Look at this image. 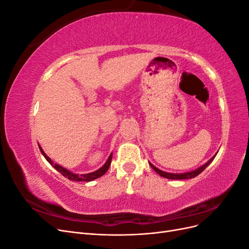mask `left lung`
Returning <instances> with one entry per match:
<instances>
[{
    "mask_svg": "<svg viewBox=\"0 0 249 249\" xmlns=\"http://www.w3.org/2000/svg\"><path fill=\"white\" fill-rule=\"evenodd\" d=\"M215 156H216V155H215ZM215 156L211 158V159H210L206 164H203L202 166H200L199 168L195 169V170H193V171H190V172H185V173H169V172H164V171H162V170H160V169H158L156 166H154V165H153L152 163H149V162H148V163H149V165H150V167H152V168L158 173V175H160V176L163 177V178H169V179H186V178H192L197 177V176L199 175V173H201L203 170H205L206 167H208V165H210V163L214 160Z\"/></svg>",
    "mask_w": 249,
    "mask_h": 249,
    "instance_id": "left-lung-1",
    "label": "left lung"
}]
</instances>
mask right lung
I'll list each match as a JSON object with an SVG mask.
<instances>
[{"instance_id": "add662e5", "label": "right lung", "mask_w": 249, "mask_h": 249, "mask_svg": "<svg viewBox=\"0 0 249 249\" xmlns=\"http://www.w3.org/2000/svg\"><path fill=\"white\" fill-rule=\"evenodd\" d=\"M39 149H40V152H41V154L43 155V157L46 158L47 159V161L52 165L53 167H54L56 170H58L60 173H61V175L63 176V177H65V178H67L69 179H71V180H77V182H82V180H84V182H90V180H93V179H95V178H100V177H102V176H104L105 173L107 172V170L109 169V166H110V164H111V160H112V154L109 156V158H108V160H107V162L104 164V166H102L100 169H97L96 171H93V172H90V173H86V175H76V173H72V172H71L70 170H67V169H65L64 167H62V166H60V165H58V164H55L54 162H53L50 158L46 155V153L43 152L42 150V148L40 147V145H39Z\"/></svg>"}]
</instances>
